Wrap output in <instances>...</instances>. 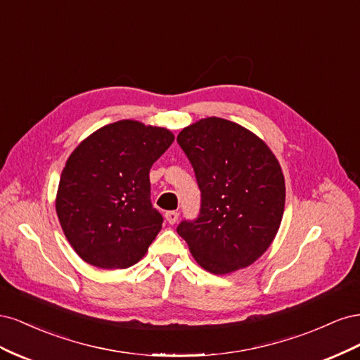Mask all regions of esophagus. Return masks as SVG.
<instances>
[{
    "label": "esophagus",
    "instance_id": "34e87169",
    "mask_svg": "<svg viewBox=\"0 0 360 360\" xmlns=\"http://www.w3.org/2000/svg\"><path fill=\"white\" fill-rule=\"evenodd\" d=\"M165 219L168 221V224L174 225L179 221V212H167L165 213Z\"/></svg>",
    "mask_w": 360,
    "mask_h": 360
}]
</instances>
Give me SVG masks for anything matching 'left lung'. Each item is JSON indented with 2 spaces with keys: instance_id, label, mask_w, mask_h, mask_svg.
I'll return each mask as SVG.
<instances>
[{
  "instance_id": "8db88e82",
  "label": "left lung",
  "mask_w": 360,
  "mask_h": 360,
  "mask_svg": "<svg viewBox=\"0 0 360 360\" xmlns=\"http://www.w3.org/2000/svg\"><path fill=\"white\" fill-rule=\"evenodd\" d=\"M177 143L201 191L198 217L177 226L192 257L214 275L255 263L284 214L285 180L276 156L250 130L219 117L184 127Z\"/></svg>"
}]
</instances>
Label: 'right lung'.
I'll return each instance as SVG.
<instances>
[{
  "mask_svg": "<svg viewBox=\"0 0 360 360\" xmlns=\"http://www.w3.org/2000/svg\"><path fill=\"white\" fill-rule=\"evenodd\" d=\"M171 130L120 120L76 147L61 172L56 209L63 233L85 263L127 269L162 228L148 172L172 144Z\"/></svg>",
  "mask_w": 360,
  "mask_h": 360,
  "instance_id": "obj_1",
  "label": "right lung"
}]
</instances>
